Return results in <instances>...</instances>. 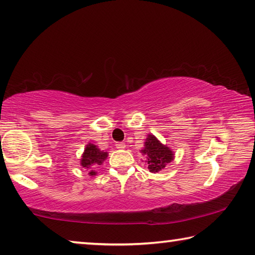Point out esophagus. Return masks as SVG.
Instances as JSON below:
<instances>
[{
	"mask_svg": "<svg viewBox=\"0 0 255 255\" xmlns=\"http://www.w3.org/2000/svg\"><path fill=\"white\" fill-rule=\"evenodd\" d=\"M116 147L119 149H124V148H126V144L123 143V141H119V143L116 144Z\"/></svg>",
	"mask_w": 255,
	"mask_h": 255,
	"instance_id": "1",
	"label": "esophagus"
}]
</instances>
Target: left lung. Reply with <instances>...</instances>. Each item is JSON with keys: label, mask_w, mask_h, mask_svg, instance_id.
I'll use <instances>...</instances> for the list:
<instances>
[{"label": "left lung", "mask_w": 255, "mask_h": 255, "mask_svg": "<svg viewBox=\"0 0 255 255\" xmlns=\"http://www.w3.org/2000/svg\"><path fill=\"white\" fill-rule=\"evenodd\" d=\"M141 154L145 155L147 158L148 169L150 172H158L165 167L167 163H170L173 159V153L167 147L157 140V138L149 135L146 138L145 148L141 149Z\"/></svg>", "instance_id": "8db88e82"}]
</instances>
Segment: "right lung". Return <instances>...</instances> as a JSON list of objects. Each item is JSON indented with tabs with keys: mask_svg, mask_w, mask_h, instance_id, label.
Instances as JSON below:
<instances>
[{
	"mask_svg": "<svg viewBox=\"0 0 255 255\" xmlns=\"http://www.w3.org/2000/svg\"><path fill=\"white\" fill-rule=\"evenodd\" d=\"M108 156V153L99 149L96 145L89 144L86 145L84 149V154L81 159V165L84 169H94V167L100 165ZM97 172L91 170L89 172L90 175H96Z\"/></svg>",
	"mask_w": 255,
	"mask_h": 255,
	"instance_id": "right-lung-1",
	"label": "right lung"
}]
</instances>
